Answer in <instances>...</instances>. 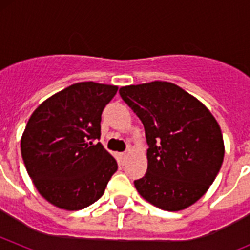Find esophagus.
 Segmentation results:
<instances>
[{"mask_svg": "<svg viewBox=\"0 0 250 250\" xmlns=\"http://www.w3.org/2000/svg\"><path fill=\"white\" fill-rule=\"evenodd\" d=\"M130 152H131V150H130V149H127L126 151L121 152V154H120V159H121V161H123V163H125V160H126V159H127V156L130 155Z\"/></svg>", "mask_w": 250, "mask_h": 250, "instance_id": "1", "label": "esophagus"}]
</instances>
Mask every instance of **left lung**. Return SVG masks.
I'll return each mask as SVG.
<instances>
[{
	"label": "left lung",
	"instance_id": "8db88e82",
	"mask_svg": "<svg viewBox=\"0 0 250 250\" xmlns=\"http://www.w3.org/2000/svg\"><path fill=\"white\" fill-rule=\"evenodd\" d=\"M120 96L145 129L147 170L134 182L152 205L183 210L213 184L224 159L219 124L194 96L165 81L124 86Z\"/></svg>",
	"mask_w": 250,
	"mask_h": 250
}]
</instances>
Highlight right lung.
Masks as SVG:
<instances>
[{
    "label": "right lung",
    "mask_w": 250,
    "mask_h": 250,
    "mask_svg": "<svg viewBox=\"0 0 250 250\" xmlns=\"http://www.w3.org/2000/svg\"><path fill=\"white\" fill-rule=\"evenodd\" d=\"M118 86L89 81L68 86L31 115L21 139L26 170L55 207L79 210L103 196L118 163L104 149L101 114Z\"/></svg>",
    "instance_id": "add662e5"
}]
</instances>
